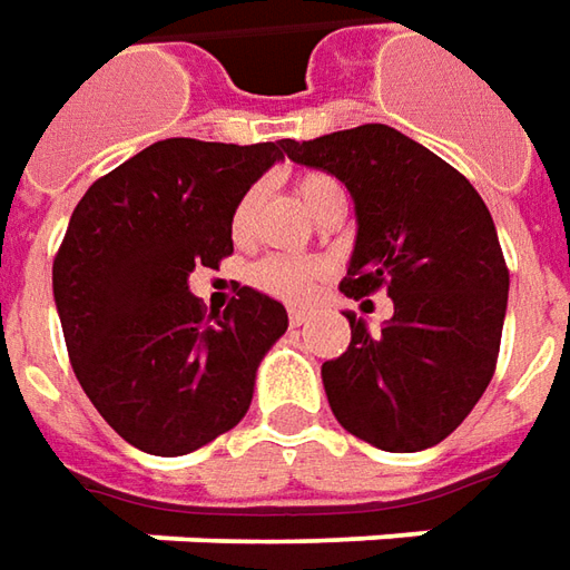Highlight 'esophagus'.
Wrapping results in <instances>:
<instances>
[{
  "label": "esophagus",
  "mask_w": 570,
  "mask_h": 570,
  "mask_svg": "<svg viewBox=\"0 0 570 570\" xmlns=\"http://www.w3.org/2000/svg\"><path fill=\"white\" fill-rule=\"evenodd\" d=\"M308 317L312 315H308V312H302V308H289V324H293V327H302Z\"/></svg>",
  "instance_id": "34e87169"
}]
</instances>
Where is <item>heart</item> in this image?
Wrapping results in <instances>:
<instances>
[{
  "label": "heart",
  "mask_w": 570,
  "mask_h": 570,
  "mask_svg": "<svg viewBox=\"0 0 570 570\" xmlns=\"http://www.w3.org/2000/svg\"><path fill=\"white\" fill-rule=\"evenodd\" d=\"M336 180L327 177V174H299L296 177V196L302 199V205L315 215L321 203L334 193ZM255 215V193H246L234 208V218H230V227H234L236 239L249 234V224H253ZM324 277V265L321 262H308V258H293V255H268L262 258L253 268V284L268 293V296H277L284 302H305L312 299L317 281Z\"/></svg>",
  "instance_id": "heart-1"
}]
</instances>
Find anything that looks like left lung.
Segmentation results:
<instances>
[{
    "mask_svg": "<svg viewBox=\"0 0 570 570\" xmlns=\"http://www.w3.org/2000/svg\"><path fill=\"white\" fill-rule=\"evenodd\" d=\"M355 203V249L340 289L386 286L393 317L371 334L346 312L350 350L321 365L336 421L383 452H421L471 415L497 371L509 268L480 193L440 155L386 124L284 139Z\"/></svg>",
    "mask_w": 570,
    "mask_h": 570,
    "instance_id": "left-lung-1",
    "label": "left lung"
}]
</instances>
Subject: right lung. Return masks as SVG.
<instances>
[{
    "mask_svg": "<svg viewBox=\"0 0 570 570\" xmlns=\"http://www.w3.org/2000/svg\"><path fill=\"white\" fill-rule=\"evenodd\" d=\"M281 158L284 139H161L73 208L52 265L65 346L96 412L130 446L187 455L249 412L286 308L243 286L224 315H205L187 281L234 253L236 203Z\"/></svg>",
    "mask_w": 570,
    "mask_h": 570,
    "instance_id": "obj_1",
    "label": "right lung"
}]
</instances>
